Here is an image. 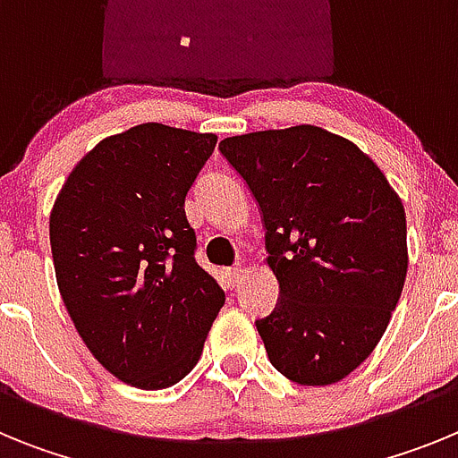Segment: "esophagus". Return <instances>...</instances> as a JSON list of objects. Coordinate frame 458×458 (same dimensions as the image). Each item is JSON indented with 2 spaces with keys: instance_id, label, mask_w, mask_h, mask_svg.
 Wrapping results in <instances>:
<instances>
[{
  "instance_id": "esophagus-1",
  "label": "esophagus",
  "mask_w": 458,
  "mask_h": 458,
  "mask_svg": "<svg viewBox=\"0 0 458 458\" xmlns=\"http://www.w3.org/2000/svg\"><path fill=\"white\" fill-rule=\"evenodd\" d=\"M226 279H229V284H232V286L241 284V279H242V268H241V266H233V268L226 270Z\"/></svg>"
}]
</instances>
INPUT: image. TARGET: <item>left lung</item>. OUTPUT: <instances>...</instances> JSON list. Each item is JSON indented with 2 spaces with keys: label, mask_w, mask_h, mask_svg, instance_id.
I'll list each match as a JSON object with an SVG mask.
<instances>
[{
  "label": "left lung",
  "mask_w": 458,
  "mask_h": 458,
  "mask_svg": "<svg viewBox=\"0 0 458 458\" xmlns=\"http://www.w3.org/2000/svg\"><path fill=\"white\" fill-rule=\"evenodd\" d=\"M252 192L279 301L257 318L270 365L301 386L346 378L376 349L408 270L402 199L353 141L317 125L226 137Z\"/></svg>",
  "instance_id": "1"
}]
</instances>
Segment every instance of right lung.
Returning a JSON list of instances; mask_svg holds the SVG:
<instances>
[{"label":"right lung","instance_id":"obj_1","mask_svg":"<svg viewBox=\"0 0 458 458\" xmlns=\"http://www.w3.org/2000/svg\"><path fill=\"white\" fill-rule=\"evenodd\" d=\"M216 135L141 123L75 165L50 216L56 284L93 358L140 390L199 362L225 291L199 268L185 194Z\"/></svg>","mask_w":458,"mask_h":458}]
</instances>
